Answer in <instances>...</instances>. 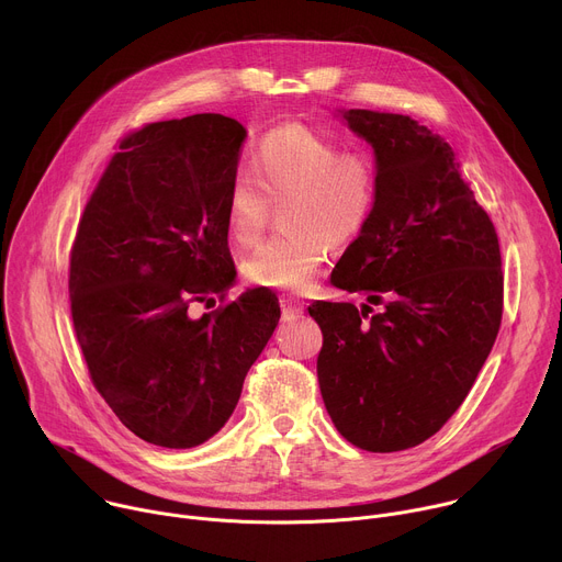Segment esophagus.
Returning a JSON list of instances; mask_svg holds the SVG:
<instances>
[{"label":"esophagus","instance_id":"esophagus-1","mask_svg":"<svg viewBox=\"0 0 562 562\" xmlns=\"http://www.w3.org/2000/svg\"><path fill=\"white\" fill-rule=\"evenodd\" d=\"M280 302H282V315H284L286 319H289V317H295V315H300V313L304 311V302H302L300 297L286 295V297H282Z\"/></svg>","mask_w":562,"mask_h":562}]
</instances>
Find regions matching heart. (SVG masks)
I'll list each match as a JSON object with an SVG mask.
<instances>
[{"instance_id":"heart-1","label":"heart","mask_w":562,"mask_h":562,"mask_svg":"<svg viewBox=\"0 0 562 562\" xmlns=\"http://www.w3.org/2000/svg\"><path fill=\"white\" fill-rule=\"evenodd\" d=\"M378 200L380 169L371 153L342 148L306 124H284L262 135L251 171L231 178L224 226L237 247H251L282 204L286 228L245 260L243 273L256 286L300 291L331 245H351L369 228Z\"/></svg>"}]
</instances>
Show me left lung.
I'll use <instances>...</instances> for the list:
<instances>
[{
    "label": "left lung",
    "instance_id": "8db88e82",
    "mask_svg": "<svg viewBox=\"0 0 562 562\" xmlns=\"http://www.w3.org/2000/svg\"><path fill=\"white\" fill-rule=\"evenodd\" d=\"M345 117L375 150L380 200L331 273L369 304L308 306L323 329L317 382L336 429L389 453L425 442L462 405L501 329L503 260L447 142L407 115Z\"/></svg>",
    "mask_w": 562,
    "mask_h": 562
}]
</instances>
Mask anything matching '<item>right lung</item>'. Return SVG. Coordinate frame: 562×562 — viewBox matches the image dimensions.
I'll use <instances>...</instances> for the list:
<instances>
[{
	"label": "right lung",
	"instance_id": "1",
	"mask_svg": "<svg viewBox=\"0 0 562 562\" xmlns=\"http://www.w3.org/2000/svg\"><path fill=\"white\" fill-rule=\"evenodd\" d=\"M245 137L220 113L131 131L77 224L75 336L106 405L150 445L189 449L217 434L278 327L267 286L226 300L224 200ZM213 294L221 306L191 318L190 304Z\"/></svg>",
	"mask_w": 562,
	"mask_h": 562
}]
</instances>
